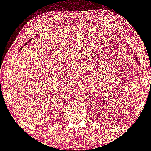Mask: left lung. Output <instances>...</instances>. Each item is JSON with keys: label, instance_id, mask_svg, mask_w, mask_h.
<instances>
[{"label": "left lung", "instance_id": "obj_1", "mask_svg": "<svg viewBox=\"0 0 151 151\" xmlns=\"http://www.w3.org/2000/svg\"><path fill=\"white\" fill-rule=\"evenodd\" d=\"M134 58H135V60H137V61L138 62V63H139V61H138V60H138V58L137 57V56H136V55H135V57H134Z\"/></svg>", "mask_w": 151, "mask_h": 151}]
</instances>
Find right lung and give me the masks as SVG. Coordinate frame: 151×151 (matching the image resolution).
I'll use <instances>...</instances> for the list:
<instances>
[{"instance_id":"add662e5","label":"right lung","mask_w":151,"mask_h":151,"mask_svg":"<svg viewBox=\"0 0 151 151\" xmlns=\"http://www.w3.org/2000/svg\"><path fill=\"white\" fill-rule=\"evenodd\" d=\"M31 41H32V39H30V40H29V41H27V42L26 43H25V44H24V46H26V45L27 44V43H29ZM22 48H23V47H22ZM22 48H20V50H19V51H20V50H21V49H22Z\"/></svg>"}]
</instances>
